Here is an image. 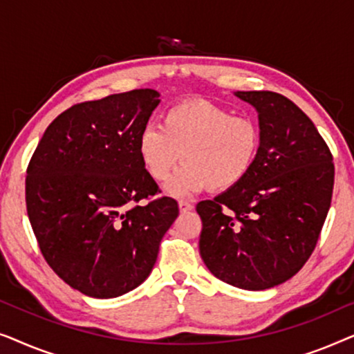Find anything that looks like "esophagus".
<instances>
[{
    "instance_id": "obj_1",
    "label": "esophagus",
    "mask_w": 354,
    "mask_h": 354,
    "mask_svg": "<svg viewBox=\"0 0 354 354\" xmlns=\"http://www.w3.org/2000/svg\"><path fill=\"white\" fill-rule=\"evenodd\" d=\"M178 207H180V212H187L193 209V203L187 201V200H180L178 201Z\"/></svg>"
}]
</instances>
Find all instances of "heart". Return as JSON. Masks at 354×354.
<instances>
[{"label":"heart","mask_w":354,"mask_h":354,"mask_svg":"<svg viewBox=\"0 0 354 354\" xmlns=\"http://www.w3.org/2000/svg\"><path fill=\"white\" fill-rule=\"evenodd\" d=\"M263 145L254 119L234 115L206 101H183L169 108L161 125H148L138 137V156L149 177L166 182L178 161L185 162L167 185L174 196L207 187L224 192L253 171Z\"/></svg>","instance_id":"obj_1"}]
</instances>
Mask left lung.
Listing matches in <instances>:
<instances>
[{
  "label": "left lung",
  "instance_id": "1",
  "mask_svg": "<svg viewBox=\"0 0 354 354\" xmlns=\"http://www.w3.org/2000/svg\"><path fill=\"white\" fill-rule=\"evenodd\" d=\"M259 114L263 145L250 176L196 205L200 254L222 282L272 288L316 248L332 201L333 158L313 120L274 91H236Z\"/></svg>",
  "mask_w": 354,
  "mask_h": 354
}]
</instances>
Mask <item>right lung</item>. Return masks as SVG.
<instances>
[{"label":"right lung","instance_id":"obj_1","mask_svg":"<svg viewBox=\"0 0 354 354\" xmlns=\"http://www.w3.org/2000/svg\"><path fill=\"white\" fill-rule=\"evenodd\" d=\"M158 98L142 88L74 104L48 125L28 162L27 214L43 258L86 297L138 287L178 216L138 156Z\"/></svg>","mask_w":354,"mask_h":354}]
</instances>
